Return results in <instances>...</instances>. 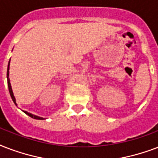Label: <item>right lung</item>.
I'll return each instance as SVG.
<instances>
[{"label":"right lung","instance_id":"add662e5","mask_svg":"<svg viewBox=\"0 0 158 158\" xmlns=\"http://www.w3.org/2000/svg\"><path fill=\"white\" fill-rule=\"evenodd\" d=\"M10 59L9 61V63H8V68H7V84H8V88H9V92H10V97H11L12 101L15 104V106H17L16 104V101H15V96H14V93H13V90H12V87H11V85H10V78H9V70H10ZM24 113H25L27 115H29V117H31L33 118H35V119H45L44 118H43V117H40V116H37V115H35V114H33L31 113H29V112H27V111H24L23 110Z\"/></svg>","mask_w":158,"mask_h":158}]
</instances>
